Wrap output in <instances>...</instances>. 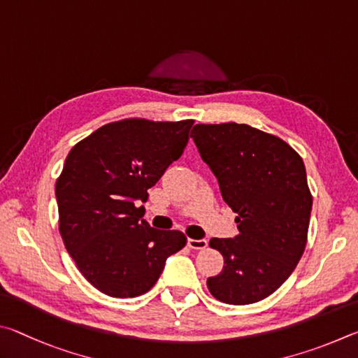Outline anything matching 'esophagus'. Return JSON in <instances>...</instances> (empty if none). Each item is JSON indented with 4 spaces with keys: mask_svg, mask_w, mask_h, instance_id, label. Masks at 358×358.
<instances>
[{
    "mask_svg": "<svg viewBox=\"0 0 358 358\" xmlns=\"http://www.w3.org/2000/svg\"><path fill=\"white\" fill-rule=\"evenodd\" d=\"M187 243H189V247L192 250H204L206 247H208V241L206 239H189L187 241Z\"/></svg>",
    "mask_w": 358,
    "mask_h": 358,
    "instance_id": "1",
    "label": "esophagus"
}]
</instances>
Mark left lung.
Instances as JSON below:
<instances>
[{"label":"left lung","instance_id":"left-lung-1","mask_svg":"<svg viewBox=\"0 0 358 358\" xmlns=\"http://www.w3.org/2000/svg\"><path fill=\"white\" fill-rule=\"evenodd\" d=\"M192 138L215 174L239 234L210 239L223 271L208 278L223 303L248 305L273 294L305 252L313 196L302 157L281 138L247 124H196Z\"/></svg>","mask_w":358,"mask_h":358}]
</instances>
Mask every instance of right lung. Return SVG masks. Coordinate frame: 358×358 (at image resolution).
Returning <instances> with one entry per match:
<instances>
[{
    "instance_id": "add662e5",
    "label": "right lung",
    "mask_w": 358,
    "mask_h": 358,
    "mask_svg": "<svg viewBox=\"0 0 358 358\" xmlns=\"http://www.w3.org/2000/svg\"><path fill=\"white\" fill-rule=\"evenodd\" d=\"M193 122L122 119L69 152L56 180L59 233L81 275L106 296L148 292L168 256L185 247L184 233L150 228L138 204L182 155Z\"/></svg>"
}]
</instances>
